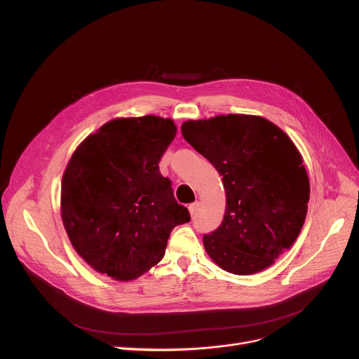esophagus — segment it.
<instances>
[{
    "label": "esophagus",
    "mask_w": 359,
    "mask_h": 359,
    "mask_svg": "<svg viewBox=\"0 0 359 359\" xmlns=\"http://www.w3.org/2000/svg\"><path fill=\"white\" fill-rule=\"evenodd\" d=\"M198 207H200V203H198V201H194V203L189 204V205H188L189 213H191V215H196V213H197V210H198Z\"/></svg>",
    "instance_id": "1"
}]
</instances>
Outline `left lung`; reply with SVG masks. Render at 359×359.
Segmentation results:
<instances>
[{"mask_svg":"<svg viewBox=\"0 0 359 359\" xmlns=\"http://www.w3.org/2000/svg\"><path fill=\"white\" fill-rule=\"evenodd\" d=\"M184 139L222 175L226 212L203 243L222 269L249 276L296 242L310 182L296 144L276 124L248 114L182 123Z\"/></svg>","mask_w":359,"mask_h":359,"instance_id":"left-lung-1","label":"left lung"}]
</instances>
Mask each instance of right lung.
<instances>
[{
    "label": "right lung",
    "instance_id": "right-lung-1",
    "mask_svg": "<svg viewBox=\"0 0 359 359\" xmlns=\"http://www.w3.org/2000/svg\"><path fill=\"white\" fill-rule=\"evenodd\" d=\"M175 135L171 118H116L76 147L62 178V222L95 271L140 277L163 258L172 229L191 219L159 172Z\"/></svg>",
    "mask_w": 359,
    "mask_h": 359
}]
</instances>
